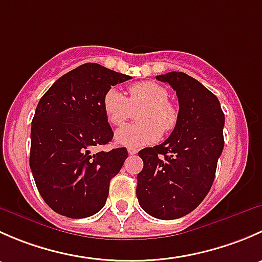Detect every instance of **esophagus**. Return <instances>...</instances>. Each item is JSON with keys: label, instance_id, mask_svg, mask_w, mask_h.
I'll return each instance as SVG.
<instances>
[{"label": "esophagus", "instance_id": "esophagus-1", "mask_svg": "<svg viewBox=\"0 0 262 262\" xmlns=\"http://www.w3.org/2000/svg\"><path fill=\"white\" fill-rule=\"evenodd\" d=\"M128 153L129 155H137L138 149H136V148H128Z\"/></svg>", "mask_w": 262, "mask_h": 262}]
</instances>
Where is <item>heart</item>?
<instances>
[{"mask_svg":"<svg viewBox=\"0 0 262 262\" xmlns=\"http://www.w3.org/2000/svg\"><path fill=\"white\" fill-rule=\"evenodd\" d=\"M129 96H124L112 87L102 97V109L112 125L120 126L132 115V109L139 112V124H130L119 129L115 142L124 147H142L152 144L161 138L163 132H171L178 123V112L168 101V92L156 82H138L128 89Z\"/></svg>","mask_w":262,"mask_h":262,"instance_id":"heart-1","label":"heart"}]
</instances>
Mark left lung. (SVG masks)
Masks as SVG:
<instances>
[{"instance_id": "left-lung-1", "label": "left lung", "mask_w": 262, "mask_h": 262, "mask_svg": "<svg viewBox=\"0 0 262 262\" xmlns=\"http://www.w3.org/2000/svg\"><path fill=\"white\" fill-rule=\"evenodd\" d=\"M156 78L176 91L178 123L163 143L139 150L137 198L149 215L170 221L192 212L209 192L224 147V114L215 95L186 73Z\"/></svg>"}]
</instances>
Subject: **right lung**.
<instances>
[{"mask_svg": "<svg viewBox=\"0 0 262 262\" xmlns=\"http://www.w3.org/2000/svg\"><path fill=\"white\" fill-rule=\"evenodd\" d=\"M97 63L58 78L43 95L31 121L30 168L44 202L60 215L86 218L105 205L110 180L128 157L125 147L91 153L113 139L102 109L112 86L130 80Z\"/></svg>", "mask_w": 262, "mask_h": 262, "instance_id": "right-lung-1", "label": "right lung"}]
</instances>
